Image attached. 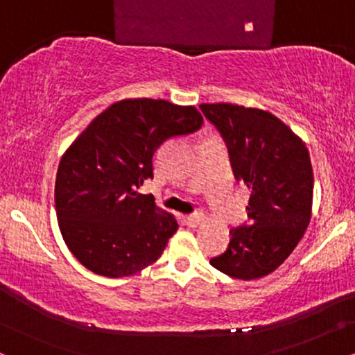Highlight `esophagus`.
I'll list each match as a JSON object with an SVG mask.
<instances>
[{"instance_id":"obj_1","label":"esophagus","mask_w":355,"mask_h":355,"mask_svg":"<svg viewBox=\"0 0 355 355\" xmlns=\"http://www.w3.org/2000/svg\"><path fill=\"white\" fill-rule=\"evenodd\" d=\"M202 218H203V215L200 214V211H195V214H190V215H187V217H183V222H185L189 227H195V225H198V222H200Z\"/></svg>"}]
</instances>
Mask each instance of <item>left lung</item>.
Listing matches in <instances>:
<instances>
[{"instance_id": "obj_1", "label": "left lung", "mask_w": 355, "mask_h": 355, "mask_svg": "<svg viewBox=\"0 0 355 355\" xmlns=\"http://www.w3.org/2000/svg\"><path fill=\"white\" fill-rule=\"evenodd\" d=\"M229 150L237 182L250 189L248 222L230 230L223 254L210 259L239 280L274 272L311 222L313 173L307 146L272 113L232 103L200 105Z\"/></svg>"}]
</instances>
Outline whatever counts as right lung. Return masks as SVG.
Here are the masks:
<instances>
[{
  "mask_svg": "<svg viewBox=\"0 0 355 355\" xmlns=\"http://www.w3.org/2000/svg\"><path fill=\"white\" fill-rule=\"evenodd\" d=\"M202 125L195 107L123 100L73 141L56 173L55 207L63 240L88 270L116 279L160 259L178 223L137 190L153 178L157 150Z\"/></svg>",
  "mask_w": 355,
  "mask_h": 355,
  "instance_id": "1",
  "label": "right lung"
}]
</instances>
